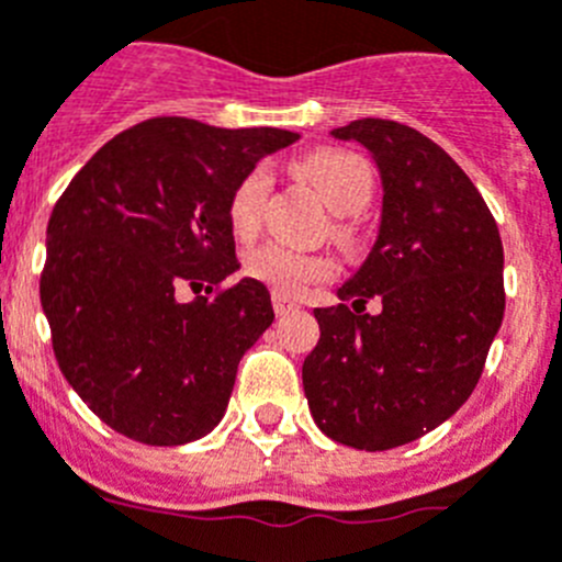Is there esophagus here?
<instances>
[{"label": "esophagus", "instance_id": "34e87169", "mask_svg": "<svg viewBox=\"0 0 562 562\" xmlns=\"http://www.w3.org/2000/svg\"><path fill=\"white\" fill-rule=\"evenodd\" d=\"M272 308H276V315H290V312H295L297 303L290 301L286 295H278V292H272Z\"/></svg>", "mask_w": 562, "mask_h": 562}]
</instances>
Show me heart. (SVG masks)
I'll return each mask as SVG.
<instances>
[{
  "mask_svg": "<svg viewBox=\"0 0 562 562\" xmlns=\"http://www.w3.org/2000/svg\"><path fill=\"white\" fill-rule=\"evenodd\" d=\"M295 172L308 180L326 200L328 209L337 214L359 211L373 192V169L359 153L351 150H337V147L312 150L295 164ZM267 194H270L267 167H254L241 175L228 198V223L236 236L247 239L259 231ZM337 236L353 239V228L348 223H339ZM245 272L278 295H297L306 284L328 281L334 276V261L323 254H303L290 245L267 241L245 256Z\"/></svg>",
  "mask_w": 562,
  "mask_h": 562,
  "instance_id": "1",
  "label": "heart"
}]
</instances>
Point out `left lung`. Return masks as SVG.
I'll return each mask as SVG.
<instances>
[{"label": "left lung", "instance_id": "obj_1", "mask_svg": "<svg viewBox=\"0 0 562 562\" xmlns=\"http://www.w3.org/2000/svg\"><path fill=\"white\" fill-rule=\"evenodd\" d=\"M331 136L373 156L382 225L337 306L315 308L303 393L323 435L387 451L449 420L480 382L504 317L502 236L480 189L415 127L357 120Z\"/></svg>", "mask_w": 562, "mask_h": 562}]
</instances>
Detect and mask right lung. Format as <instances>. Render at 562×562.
I'll list each match as a JSON object with an SVG mask.
<instances>
[{"label": "right lung", "instance_id": "1", "mask_svg": "<svg viewBox=\"0 0 562 562\" xmlns=\"http://www.w3.org/2000/svg\"><path fill=\"white\" fill-rule=\"evenodd\" d=\"M292 142L158 116L102 144L55 203L41 306L60 373L113 431L183 446L223 420L239 359L276 317L256 278L223 286L239 270L228 198ZM183 283L206 295L180 304Z\"/></svg>", "mask_w": 562, "mask_h": 562}]
</instances>
